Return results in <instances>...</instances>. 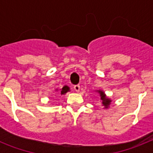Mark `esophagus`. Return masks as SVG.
Here are the masks:
<instances>
[{"mask_svg":"<svg viewBox=\"0 0 153 153\" xmlns=\"http://www.w3.org/2000/svg\"><path fill=\"white\" fill-rule=\"evenodd\" d=\"M74 88V90H75L76 92L79 91V85H75Z\"/></svg>","mask_w":153,"mask_h":153,"instance_id":"esophagus-1","label":"esophagus"}]
</instances>
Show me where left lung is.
Here are the masks:
<instances>
[{"label": "left lung", "mask_w": 153, "mask_h": 153, "mask_svg": "<svg viewBox=\"0 0 153 153\" xmlns=\"http://www.w3.org/2000/svg\"><path fill=\"white\" fill-rule=\"evenodd\" d=\"M99 93H100V98L101 100H102V106H104V108L105 109H107L108 107H109V106L110 105V102H111V100L110 99H109L108 97H106V94L104 93L103 91H102V90H98Z\"/></svg>", "instance_id": "8db88e82"}]
</instances>
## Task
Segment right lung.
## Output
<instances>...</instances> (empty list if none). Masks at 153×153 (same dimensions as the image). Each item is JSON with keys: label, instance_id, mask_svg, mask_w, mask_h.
I'll use <instances>...</instances> for the list:
<instances>
[{"label": "right lung", "instance_id": "add662e5", "mask_svg": "<svg viewBox=\"0 0 153 153\" xmlns=\"http://www.w3.org/2000/svg\"><path fill=\"white\" fill-rule=\"evenodd\" d=\"M68 91H70V87L67 86H64L63 88L60 90V94H61V95H63V94L67 93Z\"/></svg>", "mask_w": 153, "mask_h": 153}]
</instances>
